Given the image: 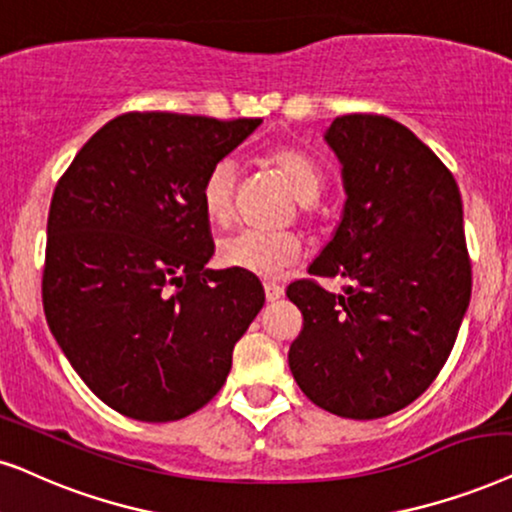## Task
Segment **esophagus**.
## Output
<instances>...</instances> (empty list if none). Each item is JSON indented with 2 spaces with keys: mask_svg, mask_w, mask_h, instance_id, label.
I'll list each match as a JSON object with an SVG mask.
<instances>
[{
  "mask_svg": "<svg viewBox=\"0 0 512 512\" xmlns=\"http://www.w3.org/2000/svg\"><path fill=\"white\" fill-rule=\"evenodd\" d=\"M263 289H265V301H268V303L280 301V298L284 296V289L280 287V284H275V282H265Z\"/></svg>",
  "mask_w": 512,
  "mask_h": 512,
  "instance_id": "obj_1",
  "label": "esophagus"
}]
</instances>
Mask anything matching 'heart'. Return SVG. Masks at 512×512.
Here are the masks:
<instances>
[{"label":"heart","mask_w":512,"mask_h":512,"mask_svg":"<svg viewBox=\"0 0 512 512\" xmlns=\"http://www.w3.org/2000/svg\"><path fill=\"white\" fill-rule=\"evenodd\" d=\"M272 169L289 183L291 192L301 204H315L322 195L324 178L317 164L303 152L282 148L270 155ZM237 164L225 157L209 169L202 183V207L211 223L225 225L235 211ZM303 244L294 232L237 230L218 242V261L225 268L249 272V275L275 280L301 261Z\"/></svg>","instance_id":"b5f03b06"}]
</instances>
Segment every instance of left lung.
I'll return each mask as SVG.
<instances>
[{
	"instance_id": "8db88e82",
	"label": "left lung",
	"mask_w": 512,
	"mask_h": 512,
	"mask_svg": "<svg viewBox=\"0 0 512 512\" xmlns=\"http://www.w3.org/2000/svg\"><path fill=\"white\" fill-rule=\"evenodd\" d=\"M324 141L341 162L345 204L308 272L345 287L287 289L303 313L289 369L317 407L371 421L414 402L454 348L473 287L461 192L390 117H336Z\"/></svg>"
}]
</instances>
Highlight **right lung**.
Returning a JSON list of instances; mask_svg holds the SVG:
<instances>
[{"label":"right lung","instance_id":"add662e5","mask_svg":"<svg viewBox=\"0 0 512 512\" xmlns=\"http://www.w3.org/2000/svg\"><path fill=\"white\" fill-rule=\"evenodd\" d=\"M261 119L126 112L77 152L51 197L44 315L72 369L119 414L202 409L261 313V282L211 270L202 183Z\"/></svg>","mask_w":512,"mask_h":512}]
</instances>
